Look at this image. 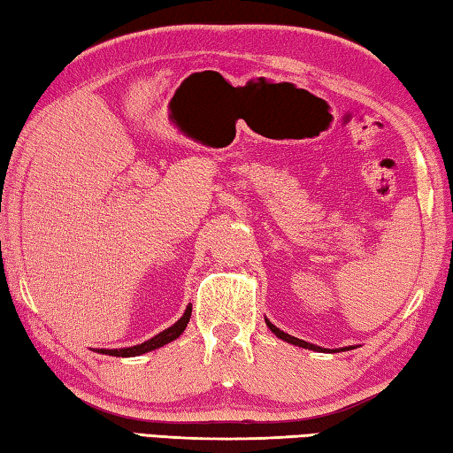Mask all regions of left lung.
<instances>
[{"label":"left lung","mask_w":453,"mask_h":453,"mask_svg":"<svg viewBox=\"0 0 453 453\" xmlns=\"http://www.w3.org/2000/svg\"><path fill=\"white\" fill-rule=\"evenodd\" d=\"M265 326L272 329L273 332V335H278L280 340H283V342H288V343H291V346H297V348H303V349H313V351H329V349H326V348H319V346H316V343H310V342H303V340H300V337H294V335H289V334H286V332H281L280 327H275L270 319L265 318ZM356 346H348V348H340V349H332V354H337V351H348V349H354Z\"/></svg>","instance_id":"obj_1"}]
</instances>
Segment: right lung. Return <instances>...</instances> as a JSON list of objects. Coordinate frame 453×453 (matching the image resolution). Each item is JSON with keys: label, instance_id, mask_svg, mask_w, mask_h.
Segmentation results:
<instances>
[{"label": "right lung", "instance_id": "obj_1", "mask_svg": "<svg viewBox=\"0 0 453 453\" xmlns=\"http://www.w3.org/2000/svg\"><path fill=\"white\" fill-rule=\"evenodd\" d=\"M189 318H191V305H188L186 311H183V316L178 321H175L173 326L164 329V332H159L157 335L150 337L148 342L137 343V346H132V348H121V349H97V354L116 356V357H135V356L148 354V351H153V349H157V348H164L165 343L178 340V337L183 334V329L188 327Z\"/></svg>", "mask_w": 453, "mask_h": 453}]
</instances>
